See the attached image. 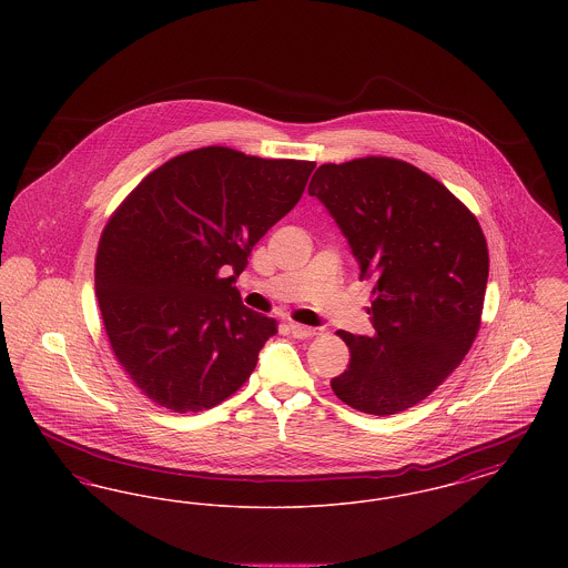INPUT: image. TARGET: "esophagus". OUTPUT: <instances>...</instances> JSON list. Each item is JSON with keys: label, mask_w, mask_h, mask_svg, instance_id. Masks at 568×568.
Here are the masks:
<instances>
[{"label": "esophagus", "mask_w": 568, "mask_h": 568, "mask_svg": "<svg viewBox=\"0 0 568 568\" xmlns=\"http://www.w3.org/2000/svg\"><path fill=\"white\" fill-rule=\"evenodd\" d=\"M290 332H292V336L297 338V341H306V338H313V336L317 334L315 327H308V325L302 324L290 325Z\"/></svg>", "instance_id": "1"}]
</instances>
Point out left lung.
Returning <instances> with one entry per match:
<instances>
[{
    "instance_id": "8db88e82",
    "label": "left lung",
    "mask_w": 568,
    "mask_h": 568,
    "mask_svg": "<svg viewBox=\"0 0 568 568\" xmlns=\"http://www.w3.org/2000/svg\"><path fill=\"white\" fill-rule=\"evenodd\" d=\"M308 193L375 281V336L336 332L352 359L329 381L332 392L378 417L406 410L458 368L477 338L489 272L484 230L443 183L394 158L324 163Z\"/></svg>"
}]
</instances>
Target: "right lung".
<instances>
[{"mask_svg":"<svg viewBox=\"0 0 568 568\" xmlns=\"http://www.w3.org/2000/svg\"><path fill=\"white\" fill-rule=\"evenodd\" d=\"M313 170L202 146L146 174L110 215L95 296L116 362L151 403L206 410L251 377L278 324L246 308L234 283Z\"/></svg>","mask_w":568,"mask_h":568,"instance_id":"1","label":"right lung"}]
</instances>
